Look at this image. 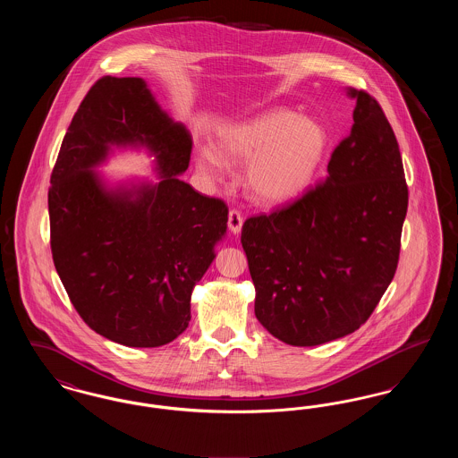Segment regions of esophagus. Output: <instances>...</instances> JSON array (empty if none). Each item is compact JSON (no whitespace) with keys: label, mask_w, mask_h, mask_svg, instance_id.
I'll return each mask as SVG.
<instances>
[{"label":"esophagus","mask_w":458,"mask_h":458,"mask_svg":"<svg viewBox=\"0 0 458 458\" xmlns=\"http://www.w3.org/2000/svg\"><path fill=\"white\" fill-rule=\"evenodd\" d=\"M242 223H243L242 213L237 211V209H232V211L228 213V228L232 230V233L239 235L240 230H242Z\"/></svg>","instance_id":"esophagus-1"}]
</instances>
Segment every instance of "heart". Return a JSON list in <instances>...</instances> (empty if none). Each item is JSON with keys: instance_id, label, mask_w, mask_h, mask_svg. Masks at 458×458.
Listing matches in <instances>:
<instances>
[{"instance_id": "obj_1", "label": "heart", "mask_w": 458, "mask_h": 458, "mask_svg": "<svg viewBox=\"0 0 458 458\" xmlns=\"http://www.w3.org/2000/svg\"><path fill=\"white\" fill-rule=\"evenodd\" d=\"M323 125L288 109H271L219 135L218 151L245 163V187L254 200L278 206L302 196L327 151ZM197 166L216 176L223 159L213 149L197 153Z\"/></svg>"}]
</instances>
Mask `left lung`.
I'll list each match as a JSON object with an SVG mask.
<instances>
[{
  "label": "left lung",
  "mask_w": 458,
  "mask_h": 458,
  "mask_svg": "<svg viewBox=\"0 0 458 458\" xmlns=\"http://www.w3.org/2000/svg\"><path fill=\"white\" fill-rule=\"evenodd\" d=\"M353 125L327 178L271 215L245 219L242 247L256 318L275 338L314 347L353 333L392 284L409 189L392 125L366 90L349 89Z\"/></svg>",
  "instance_id": "8db88e82"
}]
</instances>
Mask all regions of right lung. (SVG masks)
<instances>
[{"mask_svg": "<svg viewBox=\"0 0 458 458\" xmlns=\"http://www.w3.org/2000/svg\"><path fill=\"white\" fill-rule=\"evenodd\" d=\"M111 145L148 147L162 180L109 190L89 168ZM192 139L139 77H103L72 118L47 192L53 262L66 293L101 336L161 347L191 321V295L226 233L228 208L178 174Z\"/></svg>", "mask_w": 458, "mask_h": 458, "instance_id": "right-lung-1", "label": "right lung"}]
</instances>
